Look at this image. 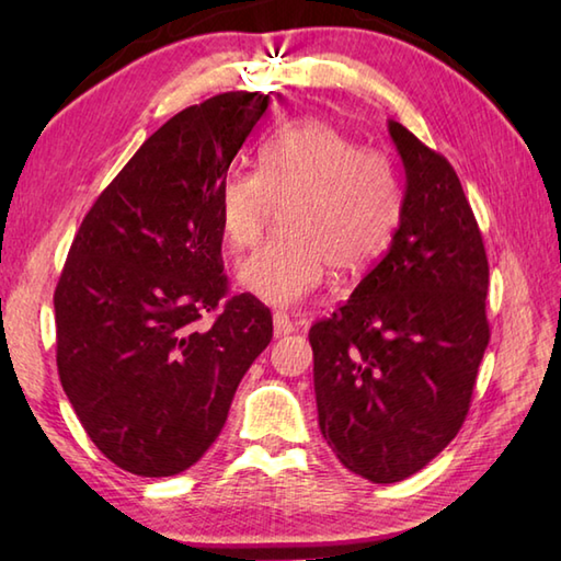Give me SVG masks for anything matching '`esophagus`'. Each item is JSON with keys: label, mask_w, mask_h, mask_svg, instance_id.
Returning <instances> with one entry per match:
<instances>
[{"label": "esophagus", "mask_w": 561, "mask_h": 561, "mask_svg": "<svg viewBox=\"0 0 561 561\" xmlns=\"http://www.w3.org/2000/svg\"><path fill=\"white\" fill-rule=\"evenodd\" d=\"M272 325H274V337H287V335H291L294 328H296L289 320V316L282 313V311L272 316Z\"/></svg>", "instance_id": "obj_1"}]
</instances>
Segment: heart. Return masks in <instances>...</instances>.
Returning a JSON list of instances; mask_svg holds the SVG:
<instances>
[{
	"mask_svg": "<svg viewBox=\"0 0 561 561\" xmlns=\"http://www.w3.org/2000/svg\"><path fill=\"white\" fill-rule=\"evenodd\" d=\"M277 207L284 229L238 272L241 287L272 306H296L323 284L371 267L400 219L390 163L323 121H296L260 149L257 171L221 185V226L233 250L255 248Z\"/></svg>",
	"mask_w": 561,
	"mask_h": 561,
	"instance_id": "b5f03b06",
	"label": "heart"
}]
</instances>
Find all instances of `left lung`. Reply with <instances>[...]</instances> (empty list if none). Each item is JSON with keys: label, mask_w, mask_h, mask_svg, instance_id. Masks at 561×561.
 I'll return each mask as SVG.
<instances>
[{"label": "left lung", "mask_w": 561, "mask_h": 561, "mask_svg": "<svg viewBox=\"0 0 561 561\" xmlns=\"http://www.w3.org/2000/svg\"><path fill=\"white\" fill-rule=\"evenodd\" d=\"M388 133L404 165L398 231L308 332L320 432L376 484L420 472L456 438L490 344V265L458 175L408 127L388 121Z\"/></svg>", "instance_id": "1"}]
</instances>
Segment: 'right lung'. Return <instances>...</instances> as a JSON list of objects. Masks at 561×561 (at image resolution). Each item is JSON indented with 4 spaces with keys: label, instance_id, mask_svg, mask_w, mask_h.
I'll return each mask as SVG.
<instances>
[{
    "label": "right lung",
    "instance_id": "1",
    "mask_svg": "<svg viewBox=\"0 0 561 561\" xmlns=\"http://www.w3.org/2000/svg\"><path fill=\"white\" fill-rule=\"evenodd\" d=\"M267 105L231 91L173 115L93 202L57 282L59 380L103 456L139 478L205 456L272 340L265 304L226 299L221 260V185Z\"/></svg>",
    "mask_w": 561,
    "mask_h": 561
}]
</instances>
